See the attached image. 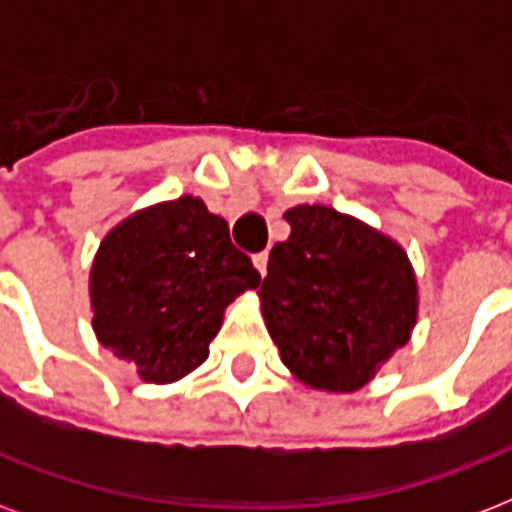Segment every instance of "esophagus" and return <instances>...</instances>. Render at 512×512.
<instances>
[{
    "mask_svg": "<svg viewBox=\"0 0 512 512\" xmlns=\"http://www.w3.org/2000/svg\"><path fill=\"white\" fill-rule=\"evenodd\" d=\"M252 263H255V268L260 271V276H265V273H268V252H257V255L252 257Z\"/></svg>",
    "mask_w": 512,
    "mask_h": 512,
    "instance_id": "obj_1",
    "label": "esophagus"
}]
</instances>
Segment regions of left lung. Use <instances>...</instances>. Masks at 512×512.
Segmentation results:
<instances>
[{
	"label": "left lung",
	"mask_w": 512,
	"mask_h": 512,
	"mask_svg": "<svg viewBox=\"0 0 512 512\" xmlns=\"http://www.w3.org/2000/svg\"><path fill=\"white\" fill-rule=\"evenodd\" d=\"M284 220L292 233L271 249L257 292L268 335L295 380L353 393L412 337V260L388 233L327 204H297Z\"/></svg>",
	"instance_id": "1"
}]
</instances>
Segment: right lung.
<instances>
[{
  "label": "right lung",
  "instance_id": "1",
  "mask_svg": "<svg viewBox=\"0 0 512 512\" xmlns=\"http://www.w3.org/2000/svg\"><path fill=\"white\" fill-rule=\"evenodd\" d=\"M257 284L228 223L185 193L132 212L103 236L90 268L92 329L140 380L170 385L207 361L225 308Z\"/></svg>",
  "mask_w": 512,
  "mask_h": 512
}]
</instances>
